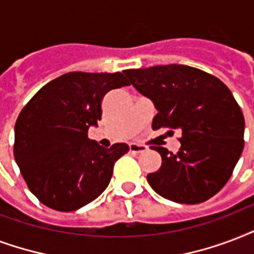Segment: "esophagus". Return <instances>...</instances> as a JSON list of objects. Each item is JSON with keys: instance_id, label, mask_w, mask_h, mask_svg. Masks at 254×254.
<instances>
[{"instance_id": "esophagus-1", "label": "esophagus", "mask_w": 254, "mask_h": 254, "mask_svg": "<svg viewBox=\"0 0 254 254\" xmlns=\"http://www.w3.org/2000/svg\"><path fill=\"white\" fill-rule=\"evenodd\" d=\"M129 151L133 152V154H140V152L147 151V145L139 144V143H131V144H129Z\"/></svg>"}]
</instances>
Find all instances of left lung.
Wrapping results in <instances>:
<instances>
[{
  "instance_id": "left-lung-1",
  "label": "left lung",
  "mask_w": 254,
  "mask_h": 254,
  "mask_svg": "<svg viewBox=\"0 0 254 254\" xmlns=\"http://www.w3.org/2000/svg\"><path fill=\"white\" fill-rule=\"evenodd\" d=\"M129 83L154 102L152 128L182 131L174 154L152 145L162 167L147 175L152 190L180 204H198L223 188L244 148L243 111L216 76L186 64L125 70Z\"/></svg>"
}]
</instances>
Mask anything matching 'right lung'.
Returning a JSON list of instances; mask_svg holds the SVG:
<instances>
[{
  "label": "right lung",
  "mask_w": 254,
  "mask_h": 254,
  "mask_svg": "<svg viewBox=\"0 0 254 254\" xmlns=\"http://www.w3.org/2000/svg\"><path fill=\"white\" fill-rule=\"evenodd\" d=\"M125 72V71H123ZM123 72H67L45 84L15 122L14 159L29 190L46 207L71 212L107 188L115 162L129 147L90 140L102 119V100L129 86Z\"/></svg>",
  "instance_id": "1"
}]
</instances>
